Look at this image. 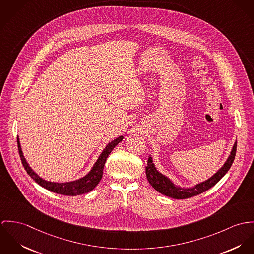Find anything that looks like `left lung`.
I'll return each mask as SVG.
<instances>
[{
  "mask_svg": "<svg viewBox=\"0 0 254 254\" xmlns=\"http://www.w3.org/2000/svg\"><path fill=\"white\" fill-rule=\"evenodd\" d=\"M236 151H237V141L234 143L233 148L230 152V155L227 158L223 166L211 177L207 178L204 181L195 184L193 187L184 188V187H180L179 185H176L172 180L169 179L167 175L163 174L158 170L153 162V158L151 157V155L149 156L148 165L146 167V176L149 183L152 185V187L156 191H158L159 193L167 197L176 198V199H183V198L194 197L213 187L225 175L234 162Z\"/></svg>",
  "mask_w": 254,
  "mask_h": 254,
  "instance_id": "left-lung-1",
  "label": "left lung"
}]
</instances>
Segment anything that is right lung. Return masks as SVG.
I'll return each mask as SVG.
<instances>
[{
  "label": "right lung",
  "instance_id": "obj_1",
  "mask_svg": "<svg viewBox=\"0 0 254 254\" xmlns=\"http://www.w3.org/2000/svg\"><path fill=\"white\" fill-rule=\"evenodd\" d=\"M124 139V135H121L119 137H117L113 141L109 142L105 148L102 150L101 154L99 155L98 159L96 160V162L94 163V165L92 166L91 169L84 175L83 177L76 179V180H72V181H67V182H54V181H49L46 180L44 178H42L41 176H39L33 169L29 166L22 149H21V145H20V141L19 138L17 137V144H18V151H19V155H20V159L21 162L23 164V167L25 170L27 171L29 175L31 176V178H33L39 185H41L42 187L46 188L47 190L60 194V195H64V196H78V195H83L86 194L88 192H90L91 190H93L97 184L99 183L100 179L102 178V174H103V169H104V165L105 162L109 156V154L112 152L114 148Z\"/></svg>",
  "mask_w": 254,
  "mask_h": 254
}]
</instances>
